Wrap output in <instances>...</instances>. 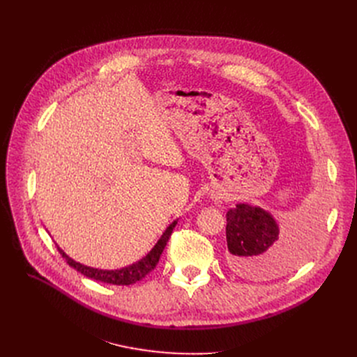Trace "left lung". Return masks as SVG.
<instances>
[{
  "label": "left lung",
  "mask_w": 357,
  "mask_h": 357,
  "mask_svg": "<svg viewBox=\"0 0 357 357\" xmlns=\"http://www.w3.org/2000/svg\"><path fill=\"white\" fill-rule=\"evenodd\" d=\"M229 265L238 275L271 279L292 271L310 255L320 217L307 213L280 233L272 214L257 205L236 204L226 214Z\"/></svg>",
  "instance_id": "obj_1"
}]
</instances>
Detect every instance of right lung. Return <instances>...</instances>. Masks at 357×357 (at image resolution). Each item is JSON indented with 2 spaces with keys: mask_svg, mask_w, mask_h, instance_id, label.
I'll use <instances>...</instances> for the list:
<instances>
[{
  "mask_svg": "<svg viewBox=\"0 0 357 357\" xmlns=\"http://www.w3.org/2000/svg\"><path fill=\"white\" fill-rule=\"evenodd\" d=\"M176 224H178V220H175L172 224H169L166 230L163 231V234L160 236V238L158 240L156 245L153 246V249L150 250L143 259H140L133 265L121 268V269H114V271L97 269V268L82 265V264H79V261L69 257L58 245L56 246H58V250L62 255V257L66 260V264L69 266H72L73 269L81 272L84 276L100 280V282H104V284H111V285H131V284L139 282V280H142L149 272H152L156 268L158 261L160 259V255H162L166 243H167L169 237H171Z\"/></svg>",
  "mask_w": 357,
  "mask_h": 357,
  "instance_id": "add662e5",
  "label": "right lung"
}]
</instances>
